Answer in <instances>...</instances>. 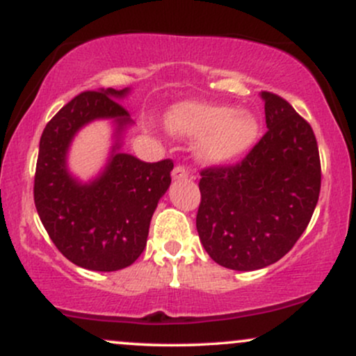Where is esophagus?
Returning <instances> with one entry per match:
<instances>
[{"instance_id": "obj_1", "label": "esophagus", "mask_w": 356, "mask_h": 356, "mask_svg": "<svg viewBox=\"0 0 356 356\" xmlns=\"http://www.w3.org/2000/svg\"><path fill=\"white\" fill-rule=\"evenodd\" d=\"M189 177V172H187L186 169H184L182 165H177L175 169L172 170V181L179 182V181H186V179Z\"/></svg>"}]
</instances>
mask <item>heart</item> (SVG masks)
<instances>
[{"instance_id":"b5f03b06","label":"heart","mask_w":356,"mask_h":356,"mask_svg":"<svg viewBox=\"0 0 356 356\" xmlns=\"http://www.w3.org/2000/svg\"><path fill=\"white\" fill-rule=\"evenodd\" d=\"M167 129L177 137L195 138V155L204 164L222 165L243 157L256 145L261 134L257 117L229 105L186 102L165 117Z\"/></svg>"}]
</instances>
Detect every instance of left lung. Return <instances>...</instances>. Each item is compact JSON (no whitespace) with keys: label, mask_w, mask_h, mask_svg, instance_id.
Listing matches in <instances>:
<instances>
[{"label":"left lung","mask_w":356,"mask_h":356,"mask_svg":"<svg viewBox=\"0 0 356 356\" xmlns=\"http://www.w3.org/2000/svg\"><path fill=\"white\" fill-rule=\"evenodd\" d=\"M268 132L244 161L202 170L199 238L216 263L254 271L276 263L303 234L321 187L313 129L284 99L261 92Z\"/></svg>","instance_id":"left-lung-1"}]
</instances>
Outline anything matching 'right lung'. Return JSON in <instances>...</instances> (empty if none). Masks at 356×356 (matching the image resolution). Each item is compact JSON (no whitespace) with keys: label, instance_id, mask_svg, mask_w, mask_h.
I'll return each mask as SVG.
<instances>
[{"label":"right lung","instance_id":"right-lung-1","mask_svg":"<svg viewBox=\"0 0 356 356\" xmlns=\"http://www.w3.org/2000/svg\"><path fill=\"white\" fill-rule=\"evenodd\" d=\"M130 88L83 92L44 127L35 174V206L58 251L90 271H117L142 254L150 219L170 186L172 161L149 164L122 150L134 125L118 102ZM108 120L113 147L101 172L88 181L67 167L72 138L85 124Z\"/></svg>","mask_w":356,"mask_h":356}]
</instances>
